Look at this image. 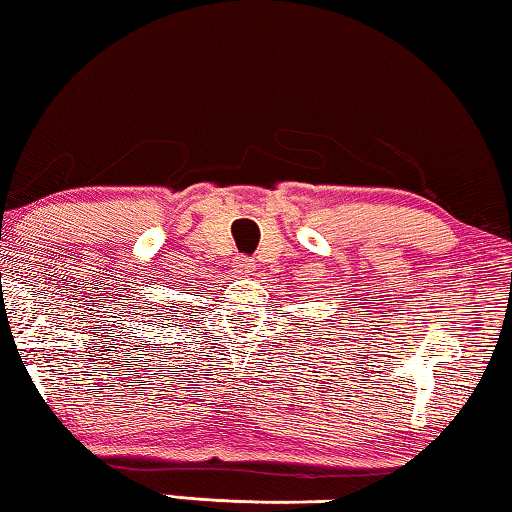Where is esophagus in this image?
<instances>
[{
  "instance_id": "obj_1",
  "label": "esophagus",
  "mask_w": 512,
  "mask_h": 512,
  "mask_svg": "<svg viewBox=\"0 0 512 512\" xmlns=\"http://www.w3.org/2000/svg\"><path fill=\"white\" fill-rule=\"evenodd\" d=\"M234 269L239 273H253L255 271V259H250L248 255H236L234 257Z\"/></svg>"
}]
</instances>
